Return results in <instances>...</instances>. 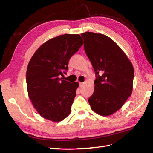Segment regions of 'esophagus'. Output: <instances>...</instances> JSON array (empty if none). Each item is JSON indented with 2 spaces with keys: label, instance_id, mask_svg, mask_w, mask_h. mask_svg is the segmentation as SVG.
Instances as JSON below:
<instances>
[{
  "label": "esophagus",
  "instance_id": "obj_1",
  "mask_svg": "<svg viewBox=\"0 0 153 153\" xmlns=\"http://www.w3.org/2000/svg\"><path fill=\"white\" fill-rule=\"evenodd\" d=\"M79 86H80V87H82V86L83 85L84 83H82V82H79Z\"/></svg>",
  "mask_w": 153,
  "mask_h": 153
}]
</instances>
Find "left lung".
Instances as JSON below:
<instances>
[{"label": "left lung", "mask_w": 153, "mask_h": 153, "mask_svg": "<svg viewBox=\"0 0 153 153\" xmlns=\"http://www.w3.org/2000/svg\"><path fill=\"white\" fill-rule=\"evenodd\" d=\"M82 36L84 49L96 75L95 90L89 103L97 114L110 116L131 95L134 67L124 52L106 35L85 32Z\"/></svg>", "instance_id": "8db88e82"}]
</instances>
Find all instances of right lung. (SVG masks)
Returning <instances> with one entry per match:
<instances>
[{
    "instance_id": "add662e5",
    "label": "right lung",
    "mask_w": 153,
    "mask_h": 153,
    "mask_svg": "<svg viewBox=\"0 0 153 153\" xmlns=\"http://www.w3.org/2000/svg\"><path fill=\"white\" fill-rule=\"evenodd\" d=\"M83 44L78 34L61 35L45 42L31 57L26 71L28 95L44 118L57 122L70 114L79 83L61 77L68 70L70 58Z\"/></svg>"
}]
</instances>
